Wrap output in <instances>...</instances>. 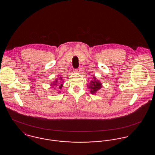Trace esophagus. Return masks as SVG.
Masks as SVG:
<instances>
[{
    "label": "esophagus",
    "instance_id": "esophagus-1",
    "mask_svg": "<svg viewBox=\"0 0 155 155\" xmlns=\"http://www.w3.org/2000/svg\"><path fill=\"white\" fill-rule=\"evenodd\" d=\"M78 69H75L74 70V72H75V73H78Z\"/></svg>",
    "mask_w": 155,
    "mask_h": 155
}]
</instances>
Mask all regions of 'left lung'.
<instances>
[{"label": "left lung", "instance_id": "1", "mask_svg": "<svg viewBox=\"0 0 155 155\" xmlns=\"http://www.w3.org/2000/svg\"><path fill=\"white\" fill-rule=\"evenodd\" d=\"M96 78L94 81L91 82L90 85L88 86L89 88L91 89V94H95L96 91H97L100 88L102 87V84L100 83L99 81L95 80Z\"/></svg>", "mask_w": 155, "mask_h": 155}]
</instances>
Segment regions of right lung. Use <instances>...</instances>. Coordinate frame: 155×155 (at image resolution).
Wrapping results in <instances>:
<instances>
[{"label": "right lung", "instance_id": "right-lung-1", "mask_svg": "<svg viewBox=\"0 0 155 155\" xmlns=\"http://www.w3.org/2000/svg\"><path fill=\"white\" fill-rule=\"evenodd\" d=\"M60 80L61 81V80H62V79H61V77H60ZM58 80L57 79V80H56V81H55V82H54V84H53L52 85H57L56 84H57V82H58ZM59 82H61V81H59ZM63 87V84H60V85H59V89H61V87Z\"/></svg>", "mask_w": 155, "mask_h": 155}]
</instances>
